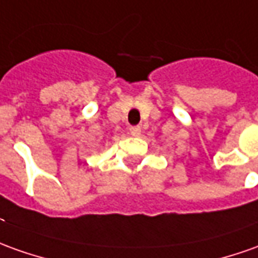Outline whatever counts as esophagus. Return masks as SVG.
Returning <instances> with one entry per match:
<instances>
[{"label":"esophagus","instance_id":"1","mask_svg":"<svg viewBox=\"0 0 258 258\" xmlns=\"http://www.w3.org/2000/svg\"><path fill=\"white\" fill-rule=\"evenodd\" d=\"M140 132H142L140 126H132V127H129V133H131L132 136H139Z\"/></svg>","mask_w":258,"mask_h":258}]
</instances>
